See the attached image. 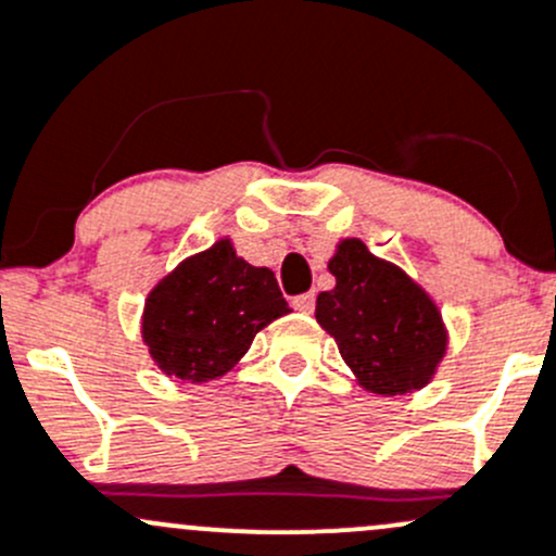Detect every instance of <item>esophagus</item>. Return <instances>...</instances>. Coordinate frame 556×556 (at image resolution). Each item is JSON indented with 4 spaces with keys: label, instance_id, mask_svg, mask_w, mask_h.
Segmentation results:
<instances>
[{
    "label": "esophagus",
    "instance_id": "obj_1",
    "mask_svg": "<svg viewBox=\"0 0 556 556\" xmlns=\"http://www.w3.org/2000/svg\"><path fill=\"white\" fill-rule=\"evenodd\" d=\"M293 306H295V312L312 314L314 306H317V298H314V293H303V295L293 298Z\"/></svg>",
    "mask_w": 556,
    "mask_h": 556
}]
</instances>
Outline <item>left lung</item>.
I'll return each instance as SVG.
<instances>
[{"label":"left lung","instance_id":"obj_1","mask_svg":"<svg viewBox=\"0 0 556 556\" xmlns=\"http://www.w3.org/2000/svg\"><path fill=\"white\" fill-rule=\"evenodd\" d=\"M327 271L336 288L317 295L314 317L336 338L356 383L381 396L429 386L450 341L434 298L356 237L336 244Z\"/></svg>","mask_w":556,"mask_h":556}]
</instances>
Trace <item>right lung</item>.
Returning a JSON list of instances; mask_svg holds the SVG:
<instances>
[{
    "label": "right lung",
    "mask_w": 556,
    "mask_h": 556,
    "mask_svg": "<svg viewBox=\"0 0 556 556\" xmlns=\"http://www.w3.org/2000/svg\"><path fill=\"white\" fill-rule=\"evenodd\" d=\"M290 314L271 268L239 258L229 237L189 255L146 298L140 338L165 376H226L263 327Z\"/></svg>",
    "instance_id": "obj_1"
}]
</instances>
